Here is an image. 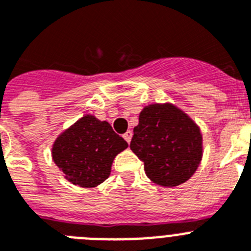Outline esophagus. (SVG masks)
Instances as JSON below:
<instances>
[{
	"label": "esophagus",
	"instance_id": "obj_1",
	"mask_svg": "<svg viewBox=\"0 0 251 251\" xmlns=\"http://www.w3.org/2000/svg\"><path fill=\"white\" fill-rule=\"evenodd\" d=\"M132 136H133L132 130H127V132H126L123 134V138L126 139V141H127V143H130V139H132Z\"/></svg>",
	"mask_w": 251,
	"mask_h": 251
}]
</instances>
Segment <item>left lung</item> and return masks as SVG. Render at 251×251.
<instances>
[{
    "label": "left lung",
    "mask_w": 251,
    "mask_h": 251,
    "mask_svg": "<svg viewBox=\"0 0 251 251\" xmlns=\"http://www.w3.org/2000/svg\"><path fill=\"white\" fill-rule=\"evenodd\" d=\"M130 150L148 178L165 187L186 182L200 165L202 136L190 117L172 104H152L139 114Z\"/></svg>",
    "instance_id": "obj_1"
}]
</instances>
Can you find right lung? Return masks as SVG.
<instances>
[{"label":"right lung","mask_w":251,"mask_h":251,"mask_svg":"<svg viewBox=\"0 0 251 251\" xmlns=\"http://www.w3.org/2000/svg\"><path fill=\"white\" fill-rule=\"evenodd\" d=\"M127 147L108 122L85 115L55 141L52 159L72 183L95 187L109 177L113 159Z\"/></svg>","instance_id":"1"}]
</instances>
